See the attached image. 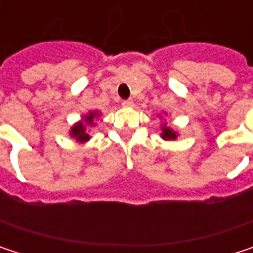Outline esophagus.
I'll list each match as a JSON object with an SVG mask.
<instances>
[{"label":"esophagus","instance_id":"obj_1","mask_svg":"<svg viewBox=\"0 0 253 253\" xmlns=\"http://www.w3.org/2000/svg\"><path fill=\"white\" fill-rule=\"evenodd\" d=\"M133 99H125L123 102H122V105L125 107V108H130V107H133Z\"/></svg>","mask_w":253,"mask_h":253}]
</instances>
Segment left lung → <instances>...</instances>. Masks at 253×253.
<instances>
[{
    "mask_svg": "<svg viewBox=\"0 0 253 253\" xmlns=\"http://www.w3.org/2000/svg\"><path fill=\"white\" fill-rule=\"evenodd\" d=\"M163 137L164 139H169V140H171V139H176V133L170 128V127H163Z\"/></svg>",
    "mask_w": 253,
    "mask_h": 253,
    "instance_id": "left-lung-1",
    "label": "left lung"
}]
</instances>
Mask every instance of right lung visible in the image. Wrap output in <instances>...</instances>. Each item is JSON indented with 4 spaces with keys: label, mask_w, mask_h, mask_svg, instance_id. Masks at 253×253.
Instances as JSON below:
<instances>
[{
    "label": "right lung",
    "mask_w": 253,
    "mask_h": 253,
    "mask_svg": "<svg viewBox=\"0 0 253 253\" xmlns=\"http://www.w3.org/2000/svg\"><path fill=\"white\" fill-rule=\"evenodd\" d=\"M93 116H96V114H95V113L89 114L87 117H84V122L92 123V122H93ZM72 136L76 137L77 140H87V139H89V134L84 133V126H83V123H77L76 126H73V128H72Z\"/></svg>",
    "instance_id": "right-lung-1"
}]
</instances>
